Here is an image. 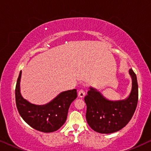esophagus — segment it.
I'll use <instances>...</instances> for the list:
<instances>
[{
	"instance_id": "1",
	"label": "esophagus",
	"mask_w": 151,
	"mask_h": 151,
	"mask_svg": "<svg viewBox=\"0 0 151 151\" xmlns=\"http://www.w3.org/2000/svg\"><path fill=\"white\" fill-rule=\"evenodd\" d=\"M78 96H79L80 98H83V97L85 96V92L83 89H80L79 91H78Z\"/></svg>"
}]
</instances>
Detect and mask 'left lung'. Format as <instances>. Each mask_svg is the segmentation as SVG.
Instances as JSON below:
<instances>
[{
    "label": "left lung",
    "mask_w": 151,
    "mask_h": 151,
    "mask_svg": "<svg viewBox=\"0 0 151 151\" xmlns=\"http://www.w3.org/2000/svg\"><path fill=\"white\" fill-rule=\"evenodd\" d=\"M129 73L132 78V89L125 100H109L92 87L84 97L86 121L93 131L106 134L115 133L131 119L138 102V84L133 69L129 70Z\"/></svg>",
    "instance_id": "obj_1"
}]
</instances>
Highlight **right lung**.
I'll return each mask as SVG.
<instances>
[{"label": "right lung", "instance_id": "add662e5", "mask_svg": "<svg viewBox=\"0 0 151 151\" xmlns=\"http://www.w3.org/2000/svg\"><path fill=\"white\" fill-rule=\"evenodd\" d=\"M20 71L16 82L15 96L18 113L33 129L37 131L51 133L59 129L67 119L68 111L71 102L77 98V90L62 92L52 101L45 105L31 104L22 98L20 91Z\"/></svg>", "mask_w": 151, "mask_h": 151}]
</instances>
